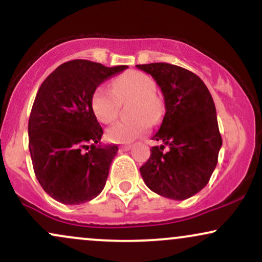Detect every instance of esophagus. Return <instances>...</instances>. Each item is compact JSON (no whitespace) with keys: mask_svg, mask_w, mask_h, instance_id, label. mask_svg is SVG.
<instances>
[{"mask_svg":"<svg viewBox=\"0 0 262 262\" xmlns=\"http://www.w3.org/2000/svg\"><path fill=\"white\" fill-rule=\"evenodd\" d=\"M132 149L130 144H124V145H121V150H124V151H128V150Z\"/></svg>","mask_w":262,"mask_h":262,"instance_id":"34e87169","label":"esophagus"}]
</instances>
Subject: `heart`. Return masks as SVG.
Returning a JSON list of instances; mask_svg holds the SVG:
<instances>
[{
  "instance_id": "1",
  "label": "heart",
  "mask_w": 262,
  "mask_h": 262,
  "mask_svg": "<svg viewBox=\"0 0 262 262\" xmlns=\"http://www.w3.org/2000/svg\"><path fill=\"white\" fill-rule=\"evenodd\" d=\"M111 89L96 90L92 96V111L98 121L108 124L118 116L119 101L134 100L130 116L137 119L114 123L106 133L107 139L113 143H130L148 130V119L155 122L160 114V103L154 96L155 81L140 71H127L112 81Z\"/></svg>"
}]
</instances>
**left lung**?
Instances as JSON below:
<instances>
[{
  "label": "left lung",
  "instance_id": "1",
  "mask_svg": "<svg viewBox=\"0 0 262 262\" xmlns=\"http://www.w3.org/2000/svg\"><path fill=\"white\" fill-rule=\"evenodd\" d=\"M151 75L165 101V116L140 167L144 182L155 193L183 201L204 188L218 162L222 137L212 96L196 74L166 62L137 65ZM169 146L167 152L163 151Z\"/></svg>",
  "mask_w": 262,
  "mask_h": 262
}]
</instances>
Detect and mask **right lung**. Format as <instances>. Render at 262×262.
Instances as JSON below:
<instances>
[{
  "instance_id": "add662e5",
  "label": "right lung",
  "mask_w": 262,
  "mask_h": 262,
  "mask_svg": "<svg viewBox=\"0 0 262 262\" xmlns=\"http://www.w3.org/2000/svg\"><path fill=\"white\" fill-rule=\"evenodd\" d=\"M127 68L73 60L39 87L28 123L29 151L37 180L58 202H89L104 188L118 145L101 144L103 129L92 111V96Z\"/></svg>"
}]
</instances>
